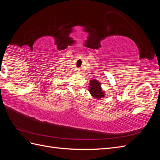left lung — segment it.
Instances as JSON below:
<instances>
[{
	"mask_svg": "<svg viewBox=\"0 0 160 160\" xmlns=\"http://www.w3.org/2000/svg\"><path fill=\"white\" fill-rule=\"evenodd\" d=\"M89 91L91 96L95 99L100 100L101 98H105V91L101 88V83L98 80L93 79L90 81Z\"/></svg>",
	"mask_w": 160,
	"mask_h": 160,
	"instance_id": "1",
	"label": "left lung"
}]
</instances>
